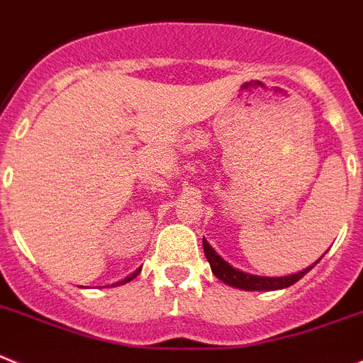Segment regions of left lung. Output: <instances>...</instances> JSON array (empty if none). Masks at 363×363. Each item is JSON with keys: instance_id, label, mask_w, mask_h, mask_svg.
<instances>
[{"instance_id": "8db88e82", "label": "left lung", "mask_w": 363, "mask_h": 363, "mask_svg": "<svg viewBox=\"0 0 363 363\" xmlns=\"http://www.w3.org/2000/svg\"><path fill=\"white\" fill-rule=\"evenodd\" d=\"M202 246H204V255L206 259H208V262H210L213 275L217 277L218 280H222L224 284H228V286L238 287V289H246V291H273V289H284V287L293 286V284L298 282L308 271H311L313 267H315V264H318V260L322 259V257H320L313 266H309L308 269L300 271V273H295V275L271 279V277L247 275V273H242V271L231 267L226 260H222L220 257L215 253L213 247L206 242V238H202Z\"/></svg>"}]
</instances>
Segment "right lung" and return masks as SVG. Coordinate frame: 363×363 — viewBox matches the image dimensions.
I'll return each instance as SVG.
<instances>
[{"label":"right lung","instance_id":"obj_1","mask_svg":"<svg viewBox=\"0 0 363 363\" xmlns=\"http://www.w3.org/2000/svg\"><path fill=\"white\" fill-rule=\"evenodd\" d=\"M135 275H137V273H135ZM135 275H132V277H128V279H126V280H125V282H128V280H132V279H133V277H135Z\"/></svg>","mask_w":363,"mask_h":363}]
</instances>
